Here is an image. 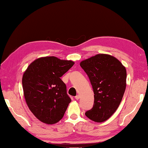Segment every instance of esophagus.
<instances>
[{
  "label": "esophagus",
  "mask_w": 148,
  "mask_h": 148,
  "mask_svg": "<svg viewBox=\"0 0 148 148\" xmlns=\"http://www.w3.org/2000/svg\"><path fill=\"white\" fill-rule=\"evenodd\" d=\"M79 99H80V95H77V96H75V99L79 100Z\"/></svg>",
  "instance_id": "34e87169"
}]
</instances>
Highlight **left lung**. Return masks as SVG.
Returning <instances> with one entry per match:
<instances>
[{
	"instance_id": "8db88e82",
	"label": "left lung",
	"mask_w": 148,
	"mask_h": 148,
	"mask_svg": "<svg viewBox=\"0 0 148 148\" xmlns=\"http://www.w3.org/2000/svg\"><path fill=\"white\" fill-rule=\"evenodd\" d=\"M80 66L90 80L94 92V104L85 113L91 121H107L117 110L126 87V69L115 58L97 54L80 62Z\"/></svg>"
}]
</instances>
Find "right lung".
I'll use <instances>...</instances> for the list:
<instances>
[{
	"instance_id": "obj_1",
	"label": "right lung",
	"mask_w": 148,
	"mask_h": 148,
	"mask_svg": "<svg viewBox=\"0 0 148 148\" xmlns=\"http://www.w3.org/2000/svg\"><path fill=\"white\" fill-rule=\"evenodd\" d=\"M75 62L55 57L35 60L22 76L26 104L35 117L43 123L53 124L62 119L71 100L60 77Z\"/></svg>"
}]
</instances>
